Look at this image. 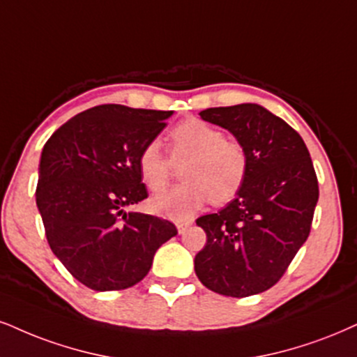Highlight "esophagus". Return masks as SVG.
Returning a JSON list of instances; mask_svg holds the SVG:
<instances>
[{"label":"esophagus","instance_id":"1","mask_svg":"<svg viewBox=\"0 0 357 357\" xmlns=\"http://www.w3.org/2000/svg\"><path fill=\"white\" fill-rule=\"evenodd\" d=\"M193 223V220H178L177 222V230L178 233H183Z\"/></svg>","mask_w":357,"mask_h":357}]
</instances>
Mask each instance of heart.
Wrapping results in <instances>:
<instances>
[{
	"mask_svg": "<svg viewBox=\"0 0 357 357\" xmlns=\"http://www.w3.org/2000/svg\"><path fill=\"white\" fill-rule=\"evenodd\" d=\"M170 158L185 160L182 185L152 200V210L170 218H187L212 200L225 205L238 197L250 172L248 151L240 140L225 137L218 127L190 117L177 124L169 134ZM170 158L157 140L145 144L137 165L145 187L160 193L170 182Z\"/></svg>",
	"mask_w": 357,
	"mask_h": 357,
	"instance_id": "heart-1",
	"label": "heart"
}]
</instances>
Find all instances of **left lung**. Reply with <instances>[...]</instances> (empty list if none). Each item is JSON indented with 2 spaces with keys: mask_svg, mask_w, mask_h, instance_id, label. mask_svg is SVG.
I'll return each instance as SVG.
<instances>
[{
  "mask_svg": "<svg viewBox=\"0 0 357 357\" xmlns=\"http://www.w3.org/2000/svg\"><path fill=\"white\" fill-rule=\"evenodd\" d=\"M200 117L245 145L250 172L230 205L197 218L206 243L195 273L223 296L263 293L283 278L310 236L319 197L313 160L301 135L261 105L212 107Z\"/></svg>",
  "mask_w": 357,
  "mask_h": 357,
  "instance_id": "obj_1",
  "label": "left lung"
}]
</instances>
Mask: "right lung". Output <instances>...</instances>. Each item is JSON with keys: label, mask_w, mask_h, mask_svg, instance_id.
Wrapping results in <instances>:
<instances>
[{"label": "right lung", "mask_w": 357, "mask_h": 357, "mask_svg": "<svg viewBox=\"0 0 357 357\" xmlns=\"http://www.w3.org/2000/svg\"><path fill=\"white\" fill-rule=\"evenodd\" d=\"M172 111L102 104L74 116L44 144L36 204L52 253L79 283L119 291L147 276L177 235L172 222L126 206L149 197L137 158Z\"/></svg>", "instance_id": "right-lung-1"}]
</instances>
